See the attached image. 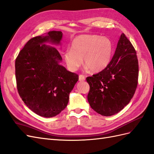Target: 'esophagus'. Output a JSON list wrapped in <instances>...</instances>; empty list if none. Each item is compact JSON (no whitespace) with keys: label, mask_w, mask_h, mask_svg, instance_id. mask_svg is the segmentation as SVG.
<instances>
[{"label":"esophagus","mask_w":154,"mask_h":154,"mask_svg":"<svg viewBox=\"0 0 154 154\" xmlns=\"http://www.w3.org/2000/svg\"><path fill=\"white\" fill-rule=\"evenodd\" d=\"M79 80L80 81H84L85 80V76L83 75H79Z\"/></svg>","instance_id":"34e87169"}]
</instances>
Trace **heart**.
Listing matches in <instances>:
<instances>
[{"label":"heart","instance_id":"b5f03b06","mask_svg":"<svg viewBox=\"0 0 154 154\" xmlns=\"http://www.w3.org/2000/svg\"><path fill=\"white\" fill-rule=\"evenodd\" d=\"M113 50L111 41L97 35H81L73 39L72 50H67L65 61L71 71H76L82 64L92 72H99L108 65Z\"/></svg>","mask_w":154,"mask_h":154}]
</instances>
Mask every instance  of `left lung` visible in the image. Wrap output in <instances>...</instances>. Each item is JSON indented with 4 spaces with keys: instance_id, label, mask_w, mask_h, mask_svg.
Instances as JSON below:
<instances>
[{
    "instance_id": "8db88e82",
    "label": "left lung",
    "mask_w": 154,
    "mask_h": 154,
    "mask_svg": "<svg viewBox=\"0 0 154 154\" xmlns=\"http://www.w3.org/2000/svg\"><path fill=\"white\" fill-rule=\"evenodd\" d=\"M139 63L136 51L122 33L112 60L106 68L86 77L90 86L88 103L96 112L110 116L131 101L138 84Z\"/></svg>"
}]
</instances>
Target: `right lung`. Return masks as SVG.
Wrapping results in <instances>:
<instances>
[{
  "label": "right lung",
  "mask_w": 154,
  "mask_h": 154,
  "mask_svg": "<svg viewBox=\"0 0 154 154\" xmlns=\"http://www.w3.org/2000/svg\"><path fill=\"white\" fill-rule=\"evenodd\" d=\"M61 31L31 38L15 59L18 93L25 104L38 115L57 116L66 107L69 93L79 80L77 74L59 64L62 57L46 42L60 44Z\"/></svg>",
  "instance_id": "right-lung-1"
}]
</instances>
